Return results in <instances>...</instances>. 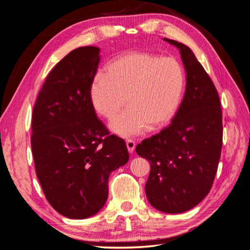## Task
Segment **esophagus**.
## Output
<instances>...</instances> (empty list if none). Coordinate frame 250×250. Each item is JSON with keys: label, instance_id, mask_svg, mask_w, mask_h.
Masks as SVG:
<instances>
[{"label": "esophagus", "instance_id": "esophagus-1", "mask_svg": "<svg viewBox=\"0 0 250 250\" xmlns=\"http://www.w3.org/2000/svg\"><path fill=\"white\" fill-rule=\"evenodd\" d=\"M126 146L128 151H129L130 153H132L135 149V143L133 140H126Z\"/></svg>", "mask_w": 250, "mask_h": 250}]
</instances>
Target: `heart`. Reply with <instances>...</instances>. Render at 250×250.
<instances>
[{
  "mask_svg": "<svg viewBox=\"0 0 250 250\" xmlns=\"http://www.w3.org/2000/svg\"><path fill=\"white\" fill-rule=\"evenodd\" d=\"M186 88L184 67L172 57L133 51L110 62L105 74L89 83L88 95L94 109L104 118H113L110 129L122 137H133L168 125L175 118Z\"/></svg>",
  "mask_w": 250,
  "mask_h": 250,
  "instance_id": "1",
  "label": "heart"
}]
</instances>
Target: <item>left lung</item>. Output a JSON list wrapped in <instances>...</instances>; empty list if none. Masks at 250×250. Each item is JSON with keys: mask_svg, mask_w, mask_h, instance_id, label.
Here are the masks:
<instances>
[{"mask_svg": "<svg viewBox=\"0 0 250 250\" xmlns=\"http://www.w3.org/2000/svg\"><path fill=\"white\" fill-rule=\"evenodd\" d=\"M187 73L184 100L172 123L137 146L150 162L145 186L151 206L184 213L203 200L213 186L222 148V111L213 81L192 50L176 41Z\"/></svg>", "mask_w": 250, "mask_h": 250, "instance_id": "obj_1", "label": "left lung"}]
</instances>
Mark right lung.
Listing matches in <instances>:
<instances>
[{
    "label": "right lung",
    "instance_id": "add662e5",
    "mask_svg": "<svg viewBox=\"0 0 250 250\" xmlns=\"http://www.w3.org/2000/svg\"><path fill=\"white\" fill-rule=\"evenodd\" d=\"M99 52L80 47L60 60L32 113L37 178L53 208L70 219L96 215L107 200L109 174L129 160L124 140L109 134L89 100Z\"/></svg>",
    "mask_w": 250,
    "mask_h": 250
}]
</instances>
